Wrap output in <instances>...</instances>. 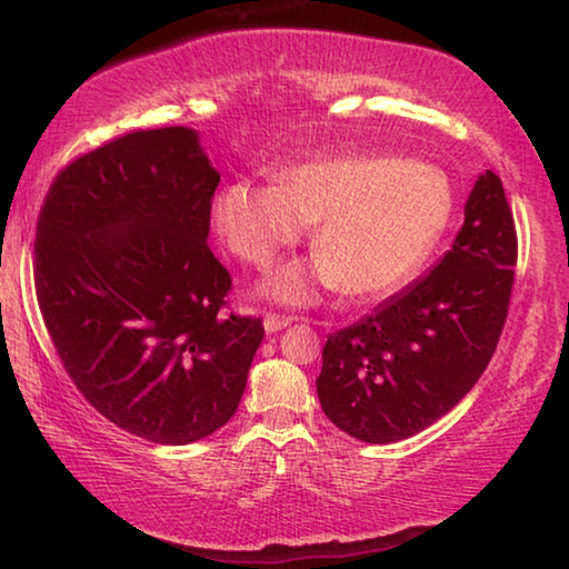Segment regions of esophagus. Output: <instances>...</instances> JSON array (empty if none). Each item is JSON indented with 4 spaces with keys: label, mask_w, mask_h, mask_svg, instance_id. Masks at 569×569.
Returning <instances> with one entry per match:
<instances>
[{
    "label": "esophagus",
    "mask_w": 569,
    "mask_h": 569,
    "mask_svg": "<svg viewBox=\"0 0 569 569\" xmlns=\"http://www.w3.org/2000/svg\"><path fill=\"white\" fill-rule=\"evenodd\" d=\"M291 323H293L291 316H281V313H266L263 316V326H266L268 333L281 331V329H286V326H291Z\"/></svg>",
    "instance_id": "34e87169"
}]
</instances>
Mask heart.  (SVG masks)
Masks as SVG:
<instances>
[{"mask_svg": "<svg viewBox=\"0 0 569 569\" xmlns=\"http://www.w3.org/2000/svg\"><path fill=\"white\" fill-rule=\"evenodd\" d=\"M455 213V190L435 166L403 158H319L286 168L276 182L233 180L218 192L213 218L228 248L268 271L283 248L319 223L313 268L291 266L271 293L288 303L313 296L316 283L377 298L397 291L427 261Z\"/></svg>", "mask_w": 569, "mask_h": 569, "instance_id": "b5f03b06", "label": "heart"}]
</instances>
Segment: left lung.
<instances>
[{
  "label": "left lung",
  "mask_w": 569,
  "mask_h": 569,
  "mask_svg": "<svg viewBox=\"0 0 569 569\" xmlns=\"http://www.w3.org/2000/svg\"><path fill=\"white\" fill-rule=\"evenodd\" d=\"M515 266L512 208L502 180L487 170L435 271L329 336L316 379L326 417L356 439L391 445L455 409L497 349Z\"/></svg>",
  "instance_id": "obj_1"
}]
</instances>
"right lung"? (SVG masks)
<instances>
[{
    "label": "right lung",
    "mask_w": 569,
    "mask_h": 569,
    "mask_svg": "<svg viewBox=\"0 0 569 569\" xmlns=\"http://www.w3.org/2000/svg\"><path fill=\"white\" fill-rule=\"evenodd\" d=\"M220 176L190 128L132 130L74 158L37 218L34 288L70 379L104 419L190 445L233 417L263 321L228 311L208 248Z\"/></svg>",
    "instance_id": "add662e5"
}]
</instances>
